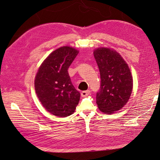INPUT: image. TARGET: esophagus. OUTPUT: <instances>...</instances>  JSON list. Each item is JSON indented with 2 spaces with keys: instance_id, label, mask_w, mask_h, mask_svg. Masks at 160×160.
Instances as JSON below:
<instances>
[{
  "instance_id": "obj_1",
  "label": "esophagus",
  "mask_w": 160,
  "mask_h": 160,
  "mask_svg": "<svg viewBox=\"0 0 160 160\" xmlns=\"http://www.w3.org/2000/svg\"><path fill=\"white\" fill-rule=\"evenodd\" d=\"M90 93H91L90 90L84 91H82V93H81V96H82V97H86L88 96V95H89Z\"/></svg>"
}]
</instances>
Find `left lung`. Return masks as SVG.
<instances>
[{"instance_id":"obj_1","label":"left lung","mask_w":160,"mask_h":160,"mask_svg":"<svg viewBox=\"0 0 160 160\" xmlns=\"http://www.w3.org/2000/svg\"><path fill=\"white\" fill-rule=\"evenodd\" d=\"M100 73V88L96 93L99 109L106 114L120 110L132 93V78L128 64L116 51L106 47L94 50Z\"/></svg>"}]
</instances>
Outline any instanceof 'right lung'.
<instances>
[{
	"label": "right lung",
	"mask_w": 160,
	"mask_h": 160,
	"mask_svg": "<svg viewBox=\"0 0 160 160\" xmlns=\"http://www.w3.org/2000/svg\"><path fill=\"white\" fill-rule=\"evenodd\" d=\"M78 52L71 47H60L43 61L36 73L37 96L43 107L56 116L73 114L79 102L80 93L71 83L67 71Z\"/></svg>",
	"instance_id": "obj_1"
}]
</instances>
